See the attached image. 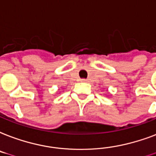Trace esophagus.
<instances>
[{
  "label": "esophagus",
  "mask_w": 156,
  "mask_h": 156,
  "mask_svg": "<svg viewBox=\"0 0 156 156\" xmlns=\"http://www.w3.org/2000/svg\"><path fill=\"white\" fill-rule=\"evenodd\" d=\"M81 82H87V80L86 79H82Z\"/></svg>",
  "instance_id": "esophagus-1"
}]
</instances>
